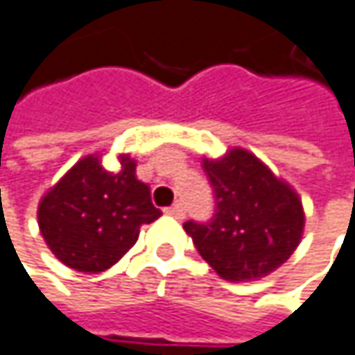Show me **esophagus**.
<instances>
[{"label": "esophagus", "instance_id": "esophagus-1", "mask_svg": "<svg viewBox=\"0 0 355 355\" xmlns=\"http://www.w3.org/2000/svg\"><path fill=\"white\" fill-rule=\"evenodd\" d=\"M165 214L173 216V218H178V220H182L184 216H186V208H184V204H173V206H169V208H165Z\"/></svg>", "mask_w": 355, "mask_h": 355}]
</instances>
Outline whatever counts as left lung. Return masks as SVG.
<instances>
[{
    "label": "left lung",
    "instance_id": "1",
    "mask_svg": "<svg viewBox=\"0 0 355 355\" xmlns=\"http://www.w3.org/2000/svg\"><path fill=\"white\" fill-rule=\"evenodd\" d=\"M214 188L210 222H186L202 259L230 283L257 281L289 261L299 246L305 212L299 193L254 153L232 147L204 159Z\"/></svg>",
    "mask_w": 355,
    "mask_h": 355
}]
</instances>
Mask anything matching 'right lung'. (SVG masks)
<instances>
[{
    "label": "right lung",
    "mask_w": 355,
    "mask_h": 355,
    "mask_svg": "<svg viewBox=\"0 0 355 355\" xmlns=\"http://www.w3.org/2000/svg\"><path fill=\"white\" fill-rule=\"evenodd\" d=\"M137 162L119 155V169L92 153L72 165L38 204L40 234L52 254L74 270L103 272L129 252L143 224L155 222L151 190L137 180Z\"/></svg>",
    "instance_id": "obj_1"
}]
</instances>
